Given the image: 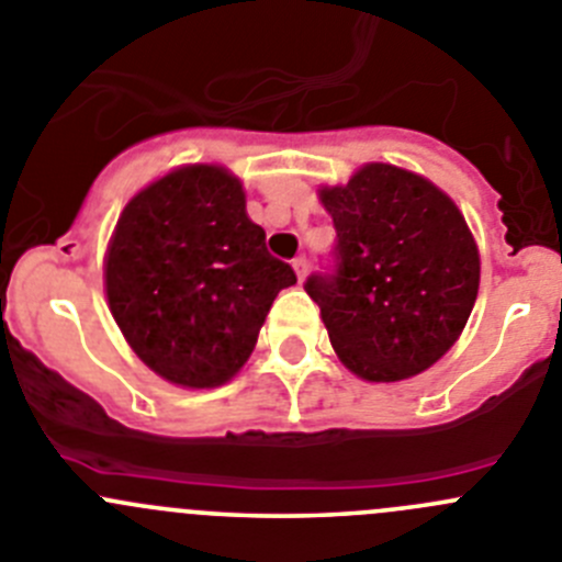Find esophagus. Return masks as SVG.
Instances as JSON below:
<instances>
[{
	"label": "esophagus",
	"instance_id": "obj_1",
	"mask_svg": "<svg viewBox=\"0 0 562 562\" xmlns=\"http://www.w3.org/2000/svg\"><path fill=\"white\" fill-rule=\"evenodd\" d=\"M293 271H296V277L299 280H305V274H307V257L305 255H299V257H293Z\"/></svg>",
	"mask_w": 562,
	"mask_h": 562
}]
</instances>
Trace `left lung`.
Here are the masks:
<instances>
[{
    "label": "left lung",
    "instance_id": "8db88e82",
    "mask_svg": "<svg viewBox=\"0 0 562 562\" xmlns=\"http://www.w3.org/2000/svg\"><path fill=\"white\" fill-rule=\"evenodd\" d=\"M335 224L333 266L307 277L340 363L369 382L422 374L452 349L480 288L463 213L413 171L369 162L318 191Z\"/></svg>",
    "mask_w": 562,
    "mask_h": 562
}]
</instances>
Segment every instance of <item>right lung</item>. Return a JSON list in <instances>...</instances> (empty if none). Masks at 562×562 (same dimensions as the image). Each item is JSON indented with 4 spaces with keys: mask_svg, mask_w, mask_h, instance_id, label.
<instances>
[{
    "mask_svg": "<svg viewBox=\"0 0 562 562\" xmlns=\"http://www.w3.org/2000/svg\"><path fill=\"white\" fill-rule=\"evenodd\" d=\"M293 282L222 166H182L130 199L104 260L110 313L133 352L186 387L227 382Z\"/></svg>",
    "mask_w": 562,
    "mask_h": 562,
    "instance_id": "right-lung-1",
    "label": "right lung"
}]
</instances>
